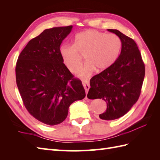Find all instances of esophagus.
Wrapping results in <instances>:
<instances>
[{
    "instance_id": "obj_1",
    "label": "esophagus",
    "mask_w": 160,
    "mask_h": 160,
    "mask_svg": "<svg viewBox=\"0 0 160 160\" xmlns=\"http://www.w3.org/2000/svg\"><path fill=\"white\" fill-rule=\"evenodd\" d=\"M82 84H83V86H84V89H85L86 93H87L88 91H89V89H90V84H89V81H88V80H82Z\"/></svg>"
}]
</instances>
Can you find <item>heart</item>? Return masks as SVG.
Wrapping results in <instances>:
<instances>
[{"mask_svg": "<svg viewBox=\"0 0 160 160\" xmlns=\"http://www.w3.org/2000/svg\"><path fill=\"white\" fill-rule=\"evenodd\" d=\"M122 41L114 33L89 29L80 32L75 37L73 45L64 44L60 53L63 62L71 73H76L82 63V56L87 62L80 76L87 78L95 70L100 72L113 64L119 56Z\"/></svg>", "mask_w": 160, "mask_h": 160, "instance_id": "1", "label": "heart"}]
</instances>
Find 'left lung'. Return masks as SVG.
I'll return each mask as SVG.
<instances>
[{
	"mask_svg": "<svg viewBox=\"0 0 160 160\" xmlns=\"http://www.w3.org/2000/svg\"><path fill=\"white\" fill-rule=\"evenodd\" d=\"M122 41L120 56L112 65L91 78L87 97L102 99L107 110L99 117L113 120L123 116L136 103L145 76L144 63L137 44L117 29H107Z\"/></svg>",
	"mask_w": 160,
	"mask_h": 160,
	"instance_id": "obj_1",
	"label": "left lung"
}]
</instances>
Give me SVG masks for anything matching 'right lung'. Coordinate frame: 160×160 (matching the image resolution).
Segmentation results:
<instances>
[{
    "mask_svg": "<svg viewBox=\"0 0 160 160\" xmlns=\"http://www.w3.org/2000/svg\"><path fill=\"white\" fill-rule=\"evenodd\" d=\"M72 28L44 30L29 40L16 62V84L23 104L33 118L47 125L62 123L70 105L86 96L81 80L64 65L60 53Z\"/></svg>",
    "mask_w": 160,
    "mask_h": 160,
    "instance_id": "1",
    "label": "right lung"
}]
</instances>
